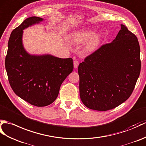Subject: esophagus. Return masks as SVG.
Masks as SVG:
<instances>
[{"mask_svg": "<svg viewBox=\"0 0 146 146\" xmlns=\"http://www.w3.org/2000/svg\"><path fill=\"white\" fill-rule=\"evenodd\" d=\"M73 63H74V68H78V65H79V62L78 60H74V62H73Z\"/></svg>", "mask_w": 146, "mask_h": 146, "instance_id": "esophagus-1", "label": "esophagus"}]
</instances>
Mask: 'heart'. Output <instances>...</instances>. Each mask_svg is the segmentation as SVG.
<instances>
[{
    "label": "heart",
    "instance_id": "heart-1",
    "mask_svg": "<svg viewBox=\"0 0 146 146\" xmlns=\"http://www.w3.org/2000/svg\"><path fill=\"white\" fill-rule=\"evenodd\" d=\"M94 34V31L93 30H82L78 32L73 33L70 37V40L71 42L74 44H79L86 42V40L90 39ZM101 41L100 34H96L94 35L86 44L84 45L83 48V52L84 53H89L93 52L95 50L99 45Z\"/></svg>",
    "mask_w": 146,
    "mask_h": 146
}]
</instances>
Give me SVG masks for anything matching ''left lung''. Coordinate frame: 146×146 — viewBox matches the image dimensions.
I'll return each mask as SVG.
<instances>
[{"label":"left lung","mask_w":146,"mask_h":146,"mask_svg":"<svg viewBox=\"0 0 146 146\" xmlns=\"http://www.w3.org/2000/svg\"><path fill=\"white\" fill-rule=\"evenodd\" d=\"M140 46L126 26L113 42L104 44L78 66L80 94L91 110L116 108L131 95L141 72Z\"/></svg>","instance_id":"obj_1"}]
</instances>
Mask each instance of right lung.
I'll use <instances>...</instances> for the list:
<instances>
[{
	"label": "right lung",
	"mask_w": 146,
	"mask_h": 146,
	"mask_svg": "<svg viewBox=\"0 0 146 146\" xmlns=\"http://www.w3.org/2000/svg\"><path fill=\"white\" fill-rule=\"evenodd\" d=\"M42 20L31 17L13 29L5 60L13 91L22 100L38 107L48 106L56 99L61 84L73 70L72 58L30 55L25 52L22 42L23 30Z\"/></svg>",
	"instance_id": "1"
}]
</instances>
